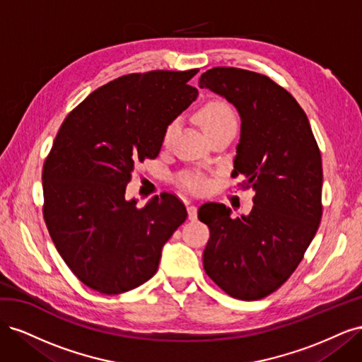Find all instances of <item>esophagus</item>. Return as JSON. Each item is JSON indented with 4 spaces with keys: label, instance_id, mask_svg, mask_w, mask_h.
<instances>
[{
    "label": "esophagus",
    "instance_id": "obj_1",
    "mask_svg": "<svg viewBox=\"0 0 362 362\" xmlns=\"http://www.w3.org/2000/svg\"><path fill=\"white\" fill-rule=\"evenodd\" d=\"M187 213H189L190 221H196V218H198V208H196L194 205L187 206Z\"/></svg>",
    "mask_w": 362,
    "mask_h": 362
}]
</instances>
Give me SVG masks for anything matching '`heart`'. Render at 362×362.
Here are the masks:
<instances>
[{"label":"heart","mask_w":362,"mask_h":362,"mask_svg":"<svg viewBox=\"0 0 362 362\" xmlns=\"http://www.w3.org/2000/svg\"><path fill=\"white\" fill-rule=\"evenodd\" d=\"M202 129L206 133L210 131L218 129L228 125H237V119L234 115V110L231 105L226 104L225 101H208L205 105H202L201 110L196 115ZM175 129V122L169 124L163 133V140L168 141ZM180 184L184 189H187L193 193H201L206 187V180L199 173H184L180 177Z\"/></svg>","instance_id":"obj_1"}]
</instances>
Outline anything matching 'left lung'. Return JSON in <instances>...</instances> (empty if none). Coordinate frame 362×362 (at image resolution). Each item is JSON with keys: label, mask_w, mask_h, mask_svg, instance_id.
I'll list each match as a JSON object with an SVG mask.
<instances>
[{"label": "left lung", "mask_w": 362, "mask_h": 362, "mask_svg": "<svg viewBox=\"0 0 362 362\" xmlns=\"http://www.w3.org/2000/svg\"><path fill=\"white\" fill-rule=\"evenodd\" d=\"M201 89L223 96L242 129L233 177L255 192L247 216L231 217L223 204H204L199 221L210 228L204 269L218 287L242 300L278 290L299 266L322 221V157L298 101L269 76L213 68Z\"/></svg>", "instance_id": "left-lung-1"}]
</instances>
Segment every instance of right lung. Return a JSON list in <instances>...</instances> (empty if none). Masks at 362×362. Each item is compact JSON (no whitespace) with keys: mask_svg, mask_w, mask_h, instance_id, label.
Wrapping results in <instances>:
<instances>
[{"mask_svg":"<svg viewBox=\"0 0 362 362\" xmlns=\"http://www.w3.org/2000/svg\"><path fill=\"white\" fill-rule=\"evenodd\" d=\"M198 72L119 76L63 120L43 164V218L84 286L119 294L145 284L187 217L177 196L163 193L137 208L125 190L137 164L158 156L166 127L198 98L187 84Z\"/></svg>","mask_w":362,"mask_h":362,"instance_id":"1","label":"right lung"}]
</instances>
